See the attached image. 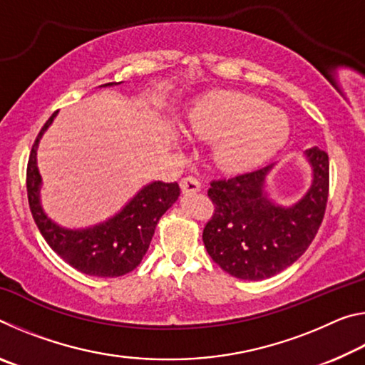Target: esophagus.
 Segmentation results:
<instances>
[{
  "instance_id": "1",
  "label": "esophagus",
  "mask_w": 365,
  "mask_h": 365,
  "mask_svg": "<svg viewBox=\"0 0 365 365\" xmlns=\"http://www.w3.org/2000/svg\"><path fill=\"white\" fill-rule=\"evenodd\" d=\"M180 188H182L183 193H187V195L188 193H196V191L201 190V183L196 177L188 175V177H185L180 180Z\"/></svg>"
}]
</instances>
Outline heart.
Masks as SVG:
<instances>
[{"instance_id":"obj_1","label":"heart","mask_w":365,"mask_h":365,"mask_svg":"<svg viewBox=\"0 0 365 365\" xmlns=\"http://www.w3.org/2000/svg\"><path fill=\"white\" fill-rule=\"evenodd\" d=\"M190 130L200 140L217 141L214 160L220 169L242 172L282 150L289 137V122L256 96L214 91L191 109Z\"/></svg>"}]
</instances>
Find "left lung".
<instances>
[{"mask_svg":"<svg viewBox=\"0 0 365 365\" xmlns=\"http://www.w3.org/2000/svg\"><path fill=\"white\" fill-rule=\"evenodd\" d=\"M312 183L293 206L275 205L264 185L274 164L211 182L214 215L202 230L212 261L242 280L270 279L304 255L324 220L329 200V154L304 151Z\"/></svg>","mask_w":365,"mask_h":365,"instance_id":"obj_1","label":"left lung"}]
</instances>
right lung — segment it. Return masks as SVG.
<instances>
[{"label": "right lung", "instance_id": "add662e5", "mask_svg": "<svg viewBox=\"0 0 365 365\" xmlns=\"http://www.w3.org/2000/svg\"><path fill=\"white\" fill-rule=\"evenodd\" d=\"M113 85L115 83H104L101 86ZM56 114L54 113L43 125L27 164V196L35 224L51 250L82 274L93 277L125 275L138 267L150 248L159 219L180 196L178 183L153 182L146 185L120 212L98 225L80 230L59 227L41 207V175L36 168L40 138L51 125Z\"/></svg>", "mask_w": 365, "mask_h": 365}]
</instances>
